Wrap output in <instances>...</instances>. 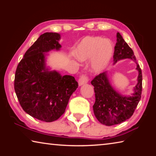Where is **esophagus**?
Listing matches in <instances>:
<instances>
[{
    "mask_svg": "<svg viewBox=\"0 0 156 156\" xmlns=\"http://www.w3.org/2000/svg\"><path fill=\"white\" fill-rule=\"evenodd\" d=\"M88 81H89V79H88L87 76L86 74H83L80 76V78H79L78 84H79V85L81 86L84 84L87 83Z\"/></svg>",
    "mask_w": 156,
    "mask_h": 156,
    "instance_id": "esophagus-1",
    "label": "esophagus"
}]
</instances>
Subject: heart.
Listing matches in <instances>:
<instances>
[{
  "label": "heart",
  "instance_id": "1",
  "mask_svg": "<svg viewBox=\"0 0 156 156\" xmlns=\"http://www.w3.org/2000/svg\"><path fill=\"white\" fill-rule=\"evenodd\" d=\"M74 53L80 60L92 58V70L99 72L110 61L113 54V46L109 41L104 40L100 37L88 36L78 44Z\"/></svg>",
  "mask_w": 156,
  "mask_h": 156
}]
</instances>
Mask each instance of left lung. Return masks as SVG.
Wrapping results in <instances>:
<instances>
[{
	"instance_id": "1",
	"label": "left lung",
	"mask_w": 156,
	"mask_h": 156,
	"mask_svg": "<svg viewBox=\"0 0 156 156\" xmlns=\"http://www.w3.org/2000/svg\"><path fill=\"white\" fill-rule=\"evenodd\" d=\"M125 58L136 60L133 50L118 32L113 61L115 63ZM136 69L139 72V75L133 96H122L116 92L109 84L106 72L100 73L91 80L96 96L93 106L94 112L100 123L106 126L118 125L130 118L133 114L141 98L142 89V70L138 65H137Z\"/></svg>"
}]
</instances>
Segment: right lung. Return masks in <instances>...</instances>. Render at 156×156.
<instances>
[{
    "label": "right lung",
    "instance_id": "add662e5",
    "mask_svg": "<svg viewBox=\"0 0 156 156\" xmlns=\"http://www.w3.org/2000/svg\"><path fill=\"white\" fill-rule=\"evenodd\" d=\"M60 36L46 32L25 52L16 70L14 89L20 106L32 117L53 122L65 113L69 100L78 88L72 76H60L45 69L43 53L58 50Z\"/></svg>",
    "mask_w": 156,
    "mask_h": 156
}]
</instances>
